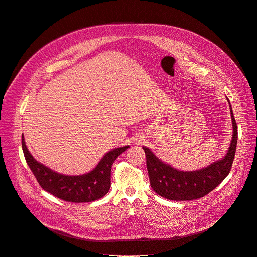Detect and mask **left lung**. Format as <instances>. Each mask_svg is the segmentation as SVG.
Masks as SVG:
<instances>
[{
  "instance_id": "8db88e82",
  "label": "left lung",
  "mask_w": 257,
  "mask_h": 257,
  "mask_svg": "<svg viewBox=\"0 0 257 257\" xmlns=\"http://www.w3.org/2000/svg\"><path fill=\"white\" fill-rule=\"evenodd\" d=\"M230 105V102H229ZM233 137L227 154L223 159L211 165L183 172L158 159L147 147H142L146 155V166L152 190L164 199L172 201H190L202 198L217 188L229 175L235 156L238 130L230 105Z\"/></svg>"
}]
</instances>
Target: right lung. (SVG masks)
I'll list each match as a JSON object with an SVG mask.
<instances>
[{
    "instance_id": "right-lung-1",
    "label": "right lung",
    "mask_w": 257,
    "mask_h": 257,
    "mask_svg": "<svg viewBox=\"0 0 257 257\" xmlns=\"http://www.w3.org/2000/svg\"><path fill=\"white\" fill-rule=\"evenodd\" d=\"M22 148L27 164L44 191L66 202L88 203L101 199L109 192L113 162L129 145L109 151L92 172L81 176L61 175L38 162L28 151L23 134Z\"/></svg>"
}]
</instances>
